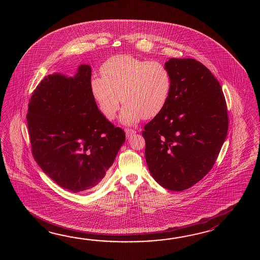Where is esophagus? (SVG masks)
Here are the masks:
<instances>
[{"instance_id":"esophagus-1","label":"esophagus","mask_w":260,"mask_h":260,"mask_svg":"<svg viewBox=\"0 0 260 260\" xmlns=\"http://www.w3.org/2000/svg\"><path fill=\"white\" fill-rule=\"evenodd\" d=\"M125 133H126V137L130 138V137L134 136V135L137 133V131H136V130H133V129H126Z\"/></svg>"}]
</instances>
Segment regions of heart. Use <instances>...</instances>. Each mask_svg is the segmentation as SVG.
Here are the masks:
<instances>
[{
  "instance_id": "b5f03b06",
  "label": "heart",
  "mask_w": 260,
  "mask_h": 260,
  "mask_svg": "<svg viewBox=\"0 0 260 260\" xmlns=\"http://www.w3.org/2000/svg\"><path fill=\"white\" fill-rule=\"evenodd\" d=\"M101 75L90 82L91 93L101 114L112 121L122 100L120 121L134 125L157 116L171 94L170 72L157 61H146L133 55L111 56L101 67ZM121 100H119V98Z\"/></svg>"
}]
</instances>
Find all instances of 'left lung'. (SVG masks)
<instances>
[{
  "label": "left lung",
  "mask_w": 260,
  "mask_h": 260,
  "mask_svg": "<svg viewBox=\"0 0 260 260\" xmlns=\"http://www.w3.org/2000/svg\"><path fill=\"white\" fill-rule=\"evenodd\" d=\"M171 94L144 126L149 173L174 191L190 188L210 171L226 139L229 119L220 84L192 58H170Z\"/></svg>",
  "instance_id": "left-lung-1"
}]
</instances>
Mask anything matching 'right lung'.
<instances>
[{
	"label": "right lung",
	"instance_id": "1",
	"mask_svg": "<svg viewBox=\"0 0 260 260\" xmlns=\"http://www.w3.org/2000/svg\"><path fill=\"white\" fill-rule=\"evenodd\" d=\"M91 67L73 76L43 79L28 103L34 159L61 188L85 192L99 186L125 141V134L101 114L91 93Z\"/></svg>",
	"mask_w": 260,
	"mask_h": 260
}]
</instances>
